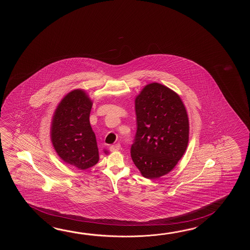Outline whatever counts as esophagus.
Returning a JSON list of instances; mask_svg holds the SVG:
<instances>
[{
    "label": "esophagus",
    "instance_id": "obj_1",
    "mask_svg": "<svg viewBox=\"0 0 250 250\" xmlns=\"http://www.w3.org/2000/svg\"><path fill=\"white\" fill-rule=\"evenodd\" d=\"M110 149H111L112 152H117V151H119V150L121 149V145H120V144L113 145V146H112L110 147Z\"/></svg>",
    "mask_w": 250,
    "mask_h": 250
}]
</instances>
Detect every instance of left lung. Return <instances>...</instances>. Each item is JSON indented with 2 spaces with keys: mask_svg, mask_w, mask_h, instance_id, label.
Segmentation results:
<instances>
[{
  "mask_svg": "<svg viewBox=\"0 0 250 250\" xmlns=\"http://www.w3.org/2000/svg\"><path fill=\"white\" fill-rule=\"evenodd\" d=\"M138 129L131 158L141 175L159 179L174 169L186 152L189 123L180 96L160 83H150L136 96Z\"/></svg>",
  "mask_w": 250,
  "mask_h": 250,
  "instance_id": "left-lung-1",
  "label": "left lung"
}]
</instances>
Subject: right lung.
I'll list each match as a JSON object with an SVG mask.
<instances>
[{
	"label": "right lung",
	"mask_w": 250,
	"mask_h": 250,
	"mask_svg": "<svg viewBox=\"0 0 250 250\" xmlns=\"http://www.w3.org/2000/svg\"><path fill=\"white\" fill-rule=\"evenodd\" d=\"M93 102L83 89L70 91L59 103L51 123V141L64 163L86 170L99 161L89 122Z\"/></svg>",
	"instance_id": "obj_1"
}]
</instances>
